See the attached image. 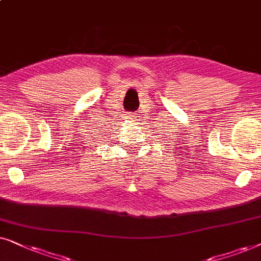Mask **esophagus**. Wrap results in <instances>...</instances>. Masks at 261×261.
I'll return each mask as SVG.
<instances>
[{
	"label": "esophagus",
	"instance_id": "obj_1",
	"mask_svg": "<svg viewBox=\"0 0 261 261\" xmlns=\"http://www.w3.org/2000/svg\"><path fill=\"white\" fill-rule=\"evenodd\" d=\"M127 117H128V119H131V120H138V116L136 113H128Z\"/></svg>",
	"mask_w": 261,
	"mask_h": 261
}]
</instances>
